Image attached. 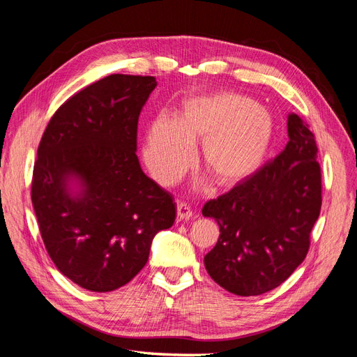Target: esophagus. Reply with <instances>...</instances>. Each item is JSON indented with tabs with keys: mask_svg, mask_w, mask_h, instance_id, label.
<instances>
[{
	"mask_svg": "<svg viewBox=\"0 0 357 357\" xmlns=\"http://www.w3.org/2000/svg\"><path fill=\"white\" fill-rule=\"evenodd\" d=\"M192 218V210L188 204L180 202L177 204V219L178 220H189Z\"/></svg>",
	"mask_w": 357,
	"mask_h": 357,
	"instance_id": "esophagus-1",
	"label": "esophagus"
}]
</instances>
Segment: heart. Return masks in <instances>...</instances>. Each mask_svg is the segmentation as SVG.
<instances>
[{"label": "heart", "instance_id": "heart-1", "mask_svg": "<svg viewBox=\"0 0 357 357\" xmlns=\"http://www.w3.org/2000/svg\"><path fill=\"white\" fill-rule=\"evenodd\" d=\"M275 134L273 114L264 105L235 93L195 96L176 119L156 117L144 137L146 165L160 185L183 176L202 142L201 160L222 188L244 181L264 165Z\"/></svg>", "mask_w": 357, "mask_h": 357}]
</instances>
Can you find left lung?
<instances>
[{
    "label": "left lung",
    "mask_w": 357,
    "mask_h": 357,
    "mask_svg": "<svg viewBox=\"0 0 357 357\" xmlns=\"http://www.w3.org/2000/svg\"><path fill=\"white\" fill-rule=\"evenodd\" d=\"M289 143L274 160L204 205L219 225V240L204 257L215 283L238 296L275 289L304 261L321 207V174L314 135L287 116Z\"/></svg>",
    "instance_id": "left-lung-1"
}]
</instances>
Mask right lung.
Segmentation results:
<instances>
[{"instance_id":"add662e5","label":"right lung","mask_w":357,"mask_h":357,"mask_svg":"<svg viewBox=\"0 0 357 357\" xmlns=\"http://www.w3.org/2000/svg\"><path fill=\"white\" fill-rule=\"evenodd\" d=\"M150 75L112 74L63 102L37 152L31 199L59 271L91 291H112L146 265L159 231L176 220L171 193L135 155Z\"/></svg>"}]
</instances>
